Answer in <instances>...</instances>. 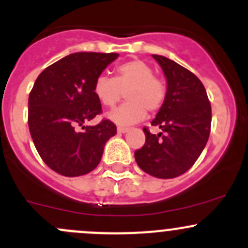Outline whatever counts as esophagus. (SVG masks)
Instances as JSON below:
<instances>
[{"instance_id": "esophagus-1", "label": "esophagus", "mask_w": 248, "mask_h": 248, "mask_svg": "<svg viewBox=\"0 0 248 248\" xmlns=\"http://www.w3.org/2000/svg\"><path fill=\"white\" fill-rule=\"evenodd\" d=\"M127 131H128L127 127H117V132H119V133H126Z\"/></svg>"}]
</instances>
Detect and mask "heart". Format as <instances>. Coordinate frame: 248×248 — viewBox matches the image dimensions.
I'll return each instance as SVG.
<instances>
[{
    "mask_svg": "<svg viewBox=\"0 0 248 248\" xmlns=\"http://www.w3.org/2000/svg\"><path fill=\"white\" fill-rule=\"evenodd\" d=\"M93 92L100 104L112 108L126 93L128 100L109 114V119L121 126L136 124L144 119L146 110L156 112L167 95L163 80L154 75V69L143 60H129L115 69V78L99 75L94 81Z\"/></svg>",
    "mask_w": 248,
    "mask_h": 248,
    "instance_id": "b5f03b06",
    "label": "heart"
}]
</instances>
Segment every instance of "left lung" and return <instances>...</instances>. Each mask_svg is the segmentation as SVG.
<instances>
[{
  "label": "left lung",
  "mask_w": 248,
  "mask_h": 248,
  "mask_svg": "<svg viewBox=\"0 0 248 248\" xmlns=\"http://www.w3.org/2000/svg\"><path fill=\"white\" fill-rule=\"evenodd\" d=\"M167 78V95L151 126L144 127L145 143L134 151L139 167L157 178H174L195 163L211 132V103L202 82L191 71L162 55H153Z\"/></svg>",
  "instance_id": "obj_1"
}]
</instances>
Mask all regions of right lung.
Masks as SVG:
<instances>
[{
  "mask_svg": "<svg viewBox=\"0 0 248 248\" xmlns=\"http://www.w3.org/2000/svg\"><path fill=\"white\" fill-rule=\"evenodd\" d=\"M117 57L73 53L36 78L29 95V129L41 158L54 172L66 177L90 173L99 165L105 143L116 134V124L108 119L95 126L83 124L103 112L93 86Z\"/></svg>",
  "mask_w": 248,
  "mask_h": 248,
  "instance_id": "1",
  "label": "right lung"
}]
</instances>
